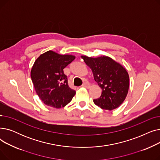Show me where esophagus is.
<instances>
[{
    "mask_svg": "<svg viewBox=\"0 0 160 160\" xmlns=\"http://www.w3.org/2000/svg\"><path fill=\"white\" fill-rule=\"evenodd\" d=\"M82 87H83V88H89V87H90V84H89V82H84L82 84Z\"/></svg>",
    "mask_w": 160,
    "mask_h": 160,
    "instance_id": "obj_1",
    "label": "esophagus"
}]
</instances>
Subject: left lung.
<instances>
[{
    "label": "left lung",
    "mask_w": 160,
    "mask_h": 160,
    "mask_svg": "<svg viewBox=\"0 0 160 160\" xmlns=\"http://www.w3.org/2000/svg\"><path fill=\"white\" fill-rule=\"evenodd\" d=\"M82 58L93 73L95 80L102 88V94L94 103L103 110L118 108L127 95L130 80L124 67L108 56L97 58L82 56Z\"/></svg>",
    "instance_id": "obj_1"
}]
</instances>
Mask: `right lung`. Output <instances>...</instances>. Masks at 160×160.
Listing matches in <instances>:
<instances>
[{
    "instance_id": "obj_1",
    "label": "right lung",
    "mask_w": 160,
    "mask_h": 160,
    "mask_svg": "<svg viewBox=\"0 0 160 160\" xmlns=\"http://www.w3.org/2000/svg\"><path fill=\"white\" fill-rule=\"evenodd\" d=\"M74 59L72 55H60L48 50L35 61L31 78L38 95L45 104L61 108L71 101L76 91L69 88L63 69Z\"/></svg>"
}]
</instances>
